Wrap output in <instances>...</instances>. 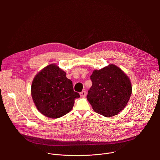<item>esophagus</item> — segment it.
Here are the masks:
<instances>
[{
  "label": "esophagus",
  "mask_w": 160,
  "mask_h": 160,
  "mask_svg": "<svg viewBox=\"0 0 160 160\" xmlns=\"http://www.w3.org/2000/svg\"><path fill=\"white\" fill-rule=\"evenodd\" d=\"M80 96L81 97H85L86 95H87V92H86V91H85V90H83V91H82V92H80Z\"/></svg>",
  "instance_id": "esophagus-1"
}]
</instances>
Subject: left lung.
Returning <instances> with one entry per match:
<instances>
[{"mask_svg":"<svg viewBox=\"0 0 160 160\" xmlns=\"http://www.w3.org/2000/svg\"><path fill=\"white\" fill-rule=\"evenodd\" d=\"M92 85L87 99L96 112L106 117L117 115L126 106L132 94L127 75L115 64H109L90 76Z\"/></svg>","mask_w":160,"mask_h":160,"instance_id":"8db88e82","label":"left lung"}]
</instances>
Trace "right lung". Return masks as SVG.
I'll list each match as a JSON object with an SVG mask.
<instances>
[{
	"mask_svg": "<svg viewBox=\"0 0 160 160\" xmlns=\"http://www.w3.org/2000/svg\"><path fill=\"white\" fill-rule=\"evenodd\" d=\"M33 101L38 110L51 118H60L73 108L80 94L75 92L72 82L66 72L51 64L38 72L31 87Z\"/></svg>",
	"mask_w": 160,
	"mask_h": 160,
	"instance_id": "add662e5",
	"label": "right lung"
}]
</instances>
